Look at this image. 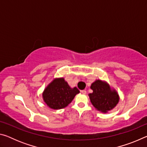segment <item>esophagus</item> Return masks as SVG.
<instances>
[{"label": "esophagus", "instance_id": "34e87169", "mask_svg": "<svg viewBox=\"0 0 147 147\" xmlns=\"http://www.w3.org/2000/svg\"><path fill=\"white\" fill-rule=\"evenodd\" d=\"M81 93H82V94H86L87 93V91L86 90H82L81 91Z\"/></svg>", "mask_w": 147, "mask_h": 147}]
</instances>
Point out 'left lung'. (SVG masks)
Listing matches in <instances>:
<instances>
[{"label": "left lung", "instance_id": "1", "mask_svg": "<svg viewBox=\"0 0 147 147\" xmlns=\"http://www.w3.org/2000/svg\"><path fill=\"white\" fill-rule=\"evenodd\" d=\"M93 93L89 94L91 102L97 110L106 113L112 109L119 102V94L115 90H111L110 87L105 82L100 80L91 84Z\"/></svg>", "mask_w": 147, "mask_h": 147}]
</instances>
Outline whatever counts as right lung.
<instances>
[{"label":"right lung","instance_id":"obj_1","mask_svg":"<svg viewBox=\"0 0 147 147\" xmlns=\"http://www.w3.org/2000/svg\"><path fill=\"white\" fill-rule=\"evenodd\" d=\"M79 93L76 87L71 88L64 78H56L44 90L43 98L49 108L59 109L67 106Z\"/></svg>","mask_w":147,"mask_h":147}]
</instances>
